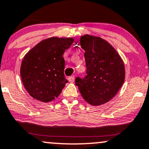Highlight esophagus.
<instances>
[{
    "label": "esophagus",
    "instance_id": "esophagus-1",
    "mask_svg": "<svg viewBox=\"0 0 149 149\" xmlns=\"http://www.w3.org/2000/svg\"><path fill=\"white\" fill-rule=\"evenodd\" d=\"M68 80L69 82L71 83H73L74 82V80H75V76H69V77L68 78Z\"/></svg>",
    "mask_w": 149,
    "mask_h": 149
}]
</instances>
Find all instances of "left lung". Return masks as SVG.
I'll use <instances>...</instances> for the list:
<instances>
[{
	"mask_svg": "<svg viewBox=\"0 0 149 149\" xmlns=\"http://www.w3.org/2000/svg\"><path fill=\"white\" fill-rule=\"evenodd\" d=\"M81 46L85 50L86 73L76 77L75 84L81 95L92 105H100L110 100L123 85L125 65L117 51L107 41L86 35Z\"/></svg>",
	"mask_w": 149,
	"mask_h": 149,
	"instance_id": "left-lung-1",
	"label": "left lung"
}]
</instances>
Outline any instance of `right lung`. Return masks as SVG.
<instances>
[{
	"instance_id": "1",
	"label": "right lung",
	"mask_w": 149,
	"mask_h": 149,
	"mask_svg": "<svg viewBox=\"0 0 149 149\" xmlns=\"http://www.w3.org/2000/svg\"><path fill=\"white\" fill-rule=\"evenodd\" d=\"M73 42L72 38L52 37L40 42L24 56L21 78L33 98L47 102L59 95L68 83L63 73V55Z\"/></svg>"
}]
</instances>
